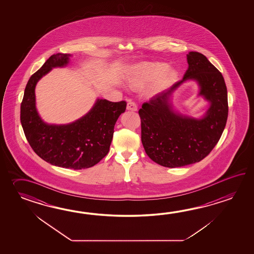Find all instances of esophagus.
<instances>
[{
  "mask_svg": "<svg viewBox=\"0 0 254 254\" xmlns=\"http://www.w3.org/2000/svg\"><path fill=\"white\" fill-rule=\"evenodd\" d=\"M127 110H129V111H137V104L136 103H133V102H128L127 103Z\"/></svg>",
  "mask_w": 254,
  "mask_h": 254,
  "instance_id": "34e87169",
  "label": "esophagus"
}]
</instances>
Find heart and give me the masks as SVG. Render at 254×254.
I'll list each match as a JSON object with an SVG mask.
<instances>
[{"mask_svg":"<svg viewBox=\"0 0 254 254\" xmlns=\"http://www.w3.org/2000/svg\"><path fill=\"white\" fill-rule=\"evenodd\" d=\"M178 79V71L169 68V64L162 62L141 63L129 70L127 82L130 89L140 90L155 81L151 88L153 93L165 91Z\"/></svg>","mask_w":254,"mask_h":254,"instance_id":"b5f03b06","label":"heart"}]
</instances>
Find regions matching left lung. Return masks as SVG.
I'll list each match as a JSON object with an SVG mask.
<instances>
[{
  "mask_svg": "<svg viewBox=\"0 0 254 254\" xmlns=\"http://www.w3.org/2000/svg\"><path fill=\"white\" fill-rule=\"evenodd\" d=\"M188 70L182 81L151 98L139 110L141 142L147 155L164 167H183L204 159L220 140L228 118V95L223 76L203 54H187ZM189 79L197 81L211 104L201 120L175 113L171 93Z\"/></svg>",
  "mask_w": 254,
  "mask_h": 254,
  "instance_id": "1",
  "label": "left lung"
}]
</instances>
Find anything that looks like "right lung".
<instances>
[{
    "instance_id": "add662e5",
    "label": "right lung",
    "mask_w": 254,
    "mask_h": 254,
    "mask_svg": "<svg viewBox=\"0 0 254 254\" xmlns=\"http://www.w3.org/2000/svg\"><path fill=\"white\" fill-rule=\"evenodd\" d=\"M70 56L54 54L31 76L21 104V123L29 144L39 157L55 166L81 170L92 167L107 155L114 125L127 103L98 99L88 114L71 124H45L35 106V86L53 68L68 64Z\"/></svg>"
}]
</instances>
